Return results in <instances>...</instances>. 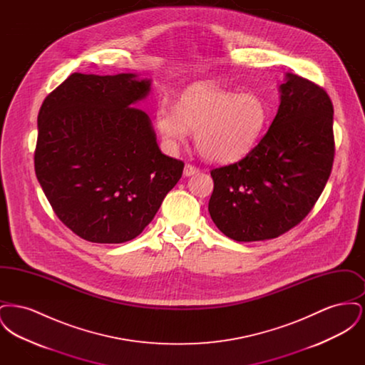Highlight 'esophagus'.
<instances>
[{
  "label": "esophagus",
  "mask_w": 365,
  "mask_h": 365,
  "mask_svg": "<svg viewBox=\"0 0 365 365\" xmlns=\"http://www.w3.org/2000/svg\"><path fill=\"white\" fill-rule=\"evenodd\" d=\"M200 170L191 164H186L185 165V170H183V174L185 176H191V175L197 174Z\"/></svg>",
  "instance_id": "esophagus-1"
}]
</instances>
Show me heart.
Listing matches in <instances>:
<instances>
[{
    "label": "heart",
    "instance_id": "1",
    "mask_svg": "<svg viewBox=\"0 0 365 365\" xmlns=\"http://www.w3.org/2000/svg\"><path fill=\"white\" fill-rule=\"evenodd\" d=\"M269 123V109L255 94H238L195 85L182 94L178 108L161 104L156 124L170 148L195 131L198 152L213 163H234L250 153Z\"/></svg>",
    "mask_w": 365,
    "mask_h": 365
}]
</instances>
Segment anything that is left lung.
<instances>
[{
	"label": "left lung",
	"instance_id": "1",
	"mask_svg": "<svg viewBox=\"0 0 365 365\" xmlns=\"http://www.w3.org/2000/svg\"><path fill=\"white\" fill-rule=\"evenodd\" d=\"M279 91L278 113L259 145L238 163L210 171V217L238 242L272 240L301 223L330 178L329 94L294 73H286Z\"/></svg>",
	"mask_w": 365,
	"mask_h": 365
}]
</instances>
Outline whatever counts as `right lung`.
I'll return each mask as SVG.
<instances>
[{
  "mask_svg": "<svg viewBox=\"0 0 365 365\" xmlns=\"http://www.w3.org/2000/svg\"><path fill=\"white\" fill-rule=\"evenodd\" d=\"M150 79L75 72L38 113L35 174L57 217L81 238L138 237L183 173L161 153L149 116L135 108Z\"/></svg>",
  "mask_w": 365,
  "mask_h": 365,
  "instance_id": "obj_1",
  "label": "right lung"
}]
</instances>
